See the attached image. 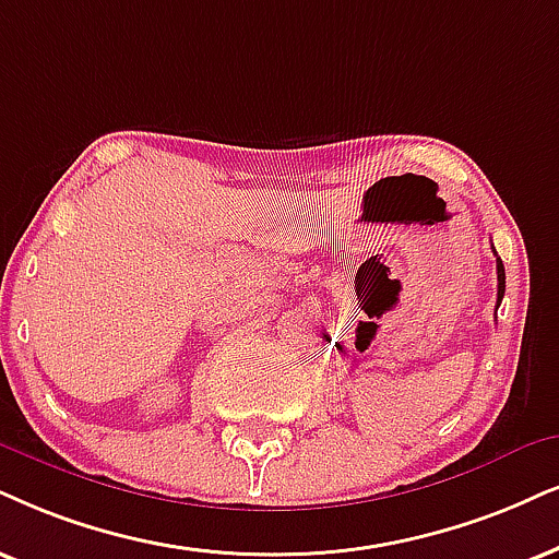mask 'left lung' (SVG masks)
<instances>
[{
	"label": "left lung",
	"instance_id": "8db88e82",
	"mask_svg": "<svg viewBox=\"0 0 559 559\" xmlns=\"http://www.w3.org/2000/svg\"><path fill=\"white\" fill-rule=\"evenodd\" d=\"M503 294H506V267H503V260L498 258V307L500 301H503Z\"/></svg>",
	"mask_w": 559,
	"mask_h": 559
}]
</instances>
